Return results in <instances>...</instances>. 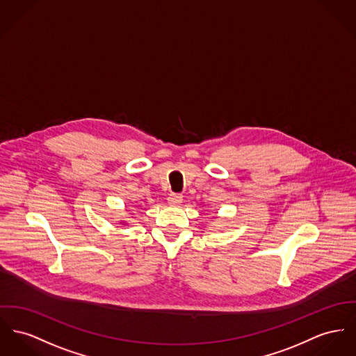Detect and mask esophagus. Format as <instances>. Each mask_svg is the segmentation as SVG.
Instances as JSON below:
<instances>
[{"label": "esophagus", "mask_w": 356, "mask_h": 356, "mask_svg": "<svg viewBox=\"0 0 356 356\" xmlns=\"http://www.w3.org/2000/svg\"><path fill=\"white\" fill-rule=\"evenodd\" d=\"M182 202V195L178 194V193H172L168 195V204L172 205V207H177Z\"/></svg>", "instance_id": "1"}]
</instances>
